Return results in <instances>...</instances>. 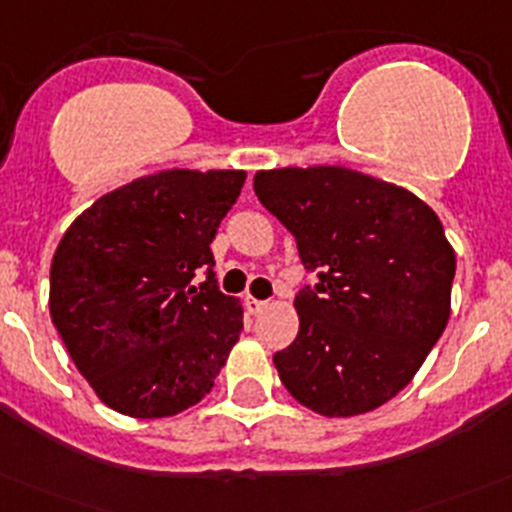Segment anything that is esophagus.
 <instances>
[{
	"label": "esophagus",
	"instance_id": "esophagus-1",
	"mask_svg": "<svg viewBox=\"0 0 512 512\" xmlns=\"http://www.w3.org/2000/svg\"><path fill=\"white\" fill-rule=\"evenodd\" d=\"M243 304H246V311H248V314H253V316L261 314V311H264L266 306H269V304H266V301L253 299V296H246V299H243Z\"/></svg>",
	"mask_w": 512,
	"mask_h": 512
}]
</instances>
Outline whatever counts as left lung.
Returning <instances> with one entry per match:
<instances>
[{
  "mask_svg": "<svg viewBox=\"0 0 512 512\" xmlns=\"http://www.w3.org/2000/svg\"><path fill=\"white\" fill-rule=\"evenodd\" d=\"M253 191L319 284L294 299L299 334L274 354L291 397L324 417L377 410L445 332L455 251L437 213L342 165L259 170Z\"/></svg>",
  "mask_w": 512,
  "mask_h": 512,
  "instance_id": "obj_1",
  "label": "left lung"
}]
</instances>
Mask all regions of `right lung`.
<instances>
[{
    "label": "right lung",
    "mask_w": 512,
    "mask_h": 512,
    "mask_svg": "<svg viewBox=\"0 0 512 512\" xmlns=\"http://www.w3.org/2000/svg\"><path fill=\"white\" fill-rule=\"evenodd\" d=\"M243 170H160L97 198L72 221L50 269V316L107 407L138 420L198 405L243 329L218 291L211 241ZM196 273L207 281L193 287Z\"/></svg>",
    "instance_id": "1"
}]
</instances>
